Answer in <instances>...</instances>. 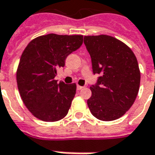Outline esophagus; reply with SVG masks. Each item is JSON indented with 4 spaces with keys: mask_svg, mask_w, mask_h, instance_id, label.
<instances>
[{
    "mask_svg": "<svg viewBox=\"0 0 155 155\" xmlns=\"http://www.w3.org/2000/svg\"><path fill=\"white\" fill-rule=\"evenodd\" d=\"M84 86H80V85H77V90H82V89H84Z\"/></svg>",
    "mask_w": 155,
    "mask_h": 155,
    "instance_id": "34e87169",
    "label": "esophagus"
}]
</instances>
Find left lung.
Wrapping results in <instances>:
<instances>
[{"instance_id":"obj_1","label":"left lung","mask_w":155,"mask_h":155,"mask_svg":"<svg viewBox=\"0 0 155 155\" xmlns=\"http://www.w3.org/2000/svg\"><path fill=\"white\" fill-rule=\"evenodd\" d=\"M94 74H101L90 87L87 101L91 114L102 121L119 119L133 105L140 87L137 60L123 41L107 35L85 36Z\"/></svg>"}]
</instances>
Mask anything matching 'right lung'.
Listing matches in <instances>:
<instances>
[{"mask_svg":"<svg viewBox=\"0 0 155 155\" xmlns=\"http://www.w3.org/2000/svg\"><path fill=\"white\" fill-rule=\"evenodd\" d=\"M82 35L48 34L25 48L17 70V84L24 104L36 118L54 122L65 118L77 90L54 79L66 57L83 44Z\"/></svg>","mask_w":155,"mask_h":155,"instance_id":"right-lung-1","label":"right lung"}]
</instances>
